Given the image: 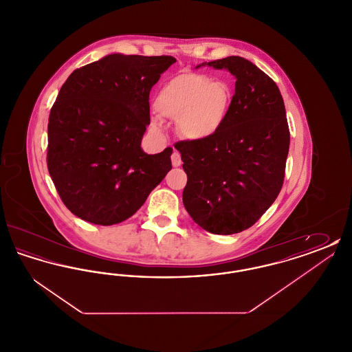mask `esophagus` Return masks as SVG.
Segmentation results:
<instances>
[{
	"label": "esophagus",
	"mask_w": 352,
	"mask_h": 352,
	"mask_svg": "<svg viewBox=\"0 0 352 352\" xmlns=\"http://www.w3.org/2000/svg\"><path fill=\"white\" fill-rule=\"evenodd\" d=\"M171 164H173L174 168H178V166L182 165V158H181L179 151H173V154H171Z\"/></svg>",
	"instance_id": "esophagus-1"
}]
</instances>
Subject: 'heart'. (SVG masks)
Returning a JSON list of instances; mask_svg holds the SVG:
<instances>
[{
  "label": "heart",
  "instance_id": "heart-1",
  "mask_svg": "<svg viewBox=\"0 0 352 352\" xmlns=\"http://www.w3.org/2000/svg\"><path fill=\"white\" fill-rule=\"evenodd\" d=\"M234 100L232 85L207 75L186 72L164 84L153 101L160 118L177 120V132L186 140H206L218 133L226 124ZM160 129L162 121L151 120Z\"/></svg>",
  "mask_w": 352,
  "mask_h": 352
}]
</instances>
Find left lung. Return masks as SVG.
<instances>
[{"label": "left lung", "instance_id": "left-lung-1", "mask_svg": "<svg viewBox=\"0 0 352 352\" xmlns=\"http://www.w3.org/2000/svg\"><path fill=\"white\" fill-rule=\"evenodd\" d=\"M201 66L227 69L236 83L218 133L174 145L187 174L184 208L211 234H239L263 217L284 184L290 144L284 100L268 75L241 56Z\"/></svg>", "mask_w": 352, "mask_h": 352}]
</instances>
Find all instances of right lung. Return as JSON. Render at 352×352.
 <instances>
[{
  "mask_svg": "<svg viewBox=\"0 0 352 352\" xmlns=\"http://www.w3.org/2000/svg\"><path fill=\"white\" fill-rule=\"evenodd\" d=\"M173 56L111 54L75 69L49 118L47 168L68 210L92 224L131 218L171 168V148L146 154L151 87Z\"/></svg>",
  "mask_w": 352,
  "mask_h": 352,
  "instance_id": "add662e5",
  "label": "right lung"
}]
</instances>
